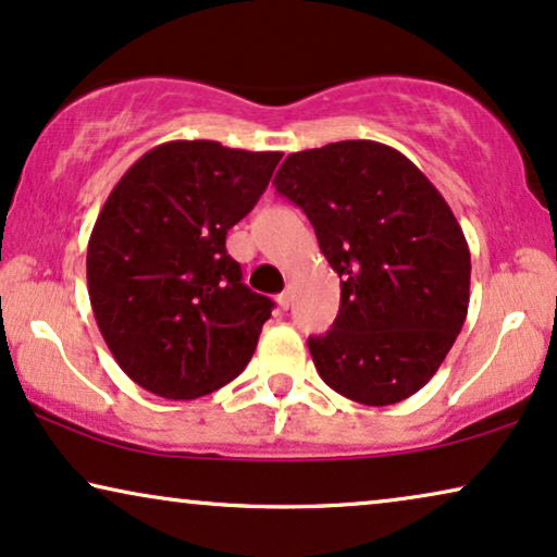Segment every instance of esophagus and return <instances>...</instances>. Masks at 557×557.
I'll return each instance as SVG.
<instances>
[{"instance_id":"34e87169","label":"esophagus","mask_w":557,"mask_h":557,"mask_svg":"<svg viewBox=\"0 0 557 557\" xmlns=\"http://www.w3.org/2000/svg\"><path fill=\"white\" fill-rule=\"evenodd\" d=\"M292 301H294V286L288 284V286L284 288V294L278 296V307H281V309H288V307H292Z\"/></svg>"}]
</instances>
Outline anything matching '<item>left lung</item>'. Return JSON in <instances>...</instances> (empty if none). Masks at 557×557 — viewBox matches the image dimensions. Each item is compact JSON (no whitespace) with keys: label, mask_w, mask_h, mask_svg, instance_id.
Instances as JSON below:
<instances>
[{"label":"left lung","mask_w":557,"mask_h":557,"mask_svg":"<svg viewBox=\"0 0 557 557\" xmlns=\"http://www.w3.org/2000/svg\"><path fill=\"white\" fill-rule=\"evenodd\" d=\"M307 212L339 276V314L309 337L319 377L362 406L421 391L461 332L471 256L429 177L380 141H334L288 154L273 177Z\"/></svg>","instance_id":"1"}]
</instances>
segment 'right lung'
I'll return each mask as SVG.
<instances>
[{
	"label": "right lung",
	"mask_w": 557,
	"mask_h": 557,
	"mask_svg": "<svg viewBox=\"0 0 557 557\" xmlns=\"http://www.w3.org/2000/svg\"><path fill=\"white\" fill-rule=\"evenodd\" d=\"M281 151L180 139L128 166L88 240V296L119 368L193 400L240 375L273 301L243 284L225 235L269 187Z\"/></svg>",
	"instance_id": "1"
}]
</instances>
